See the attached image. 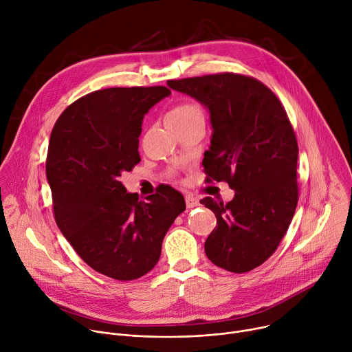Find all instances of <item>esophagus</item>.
<instances>
[{"label": "esophagus", "instance_id": "esophagus-1", "mask_svg": "<svg viewBox=\"0 0 352 352\" xmlns=\"http://www.w3.org/2000/svg\"><path fill=\"white\" fill-rule=\"evenodd\" d=\"M185 204H186V208H188V209H192V208H195V206L199 205V200H197L196 197L188 195V196L185 197Z\"/></svg>", "mask_w": 352, "mask_h": 352}]
</instances>
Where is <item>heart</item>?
I'll return each instance as SVG.
<instances>
[{"label":"heart","mask_w":352,"mask_h":352,"mask_svg":"<svg viewBox=\"0 0 352 352\" xmlns=\"http://www.w3.org/2000/svg\"><path fill=\"white\" fill-rule=\"evenodd\" d=\"M199 120H204L202 110L189 103L179 104L167 114V125L170 126H181Z\"/></svg>","instance_id":"obj_1"}]
</instances>
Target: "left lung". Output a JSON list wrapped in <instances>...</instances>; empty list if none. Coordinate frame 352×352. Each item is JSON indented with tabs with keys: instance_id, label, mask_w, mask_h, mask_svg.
Returning a JSON list of instances; mask_svg holds the SVG:
<instances>
[{
	"instance_id": "obj_1",
	"label": "left lung",
	"mask_w": 352,
	"mask_h": 352,
	"mask_svg": "<svg viewBox=\"0 0 352 352\" xmlns=\"http://www.w3.org/2000/svg\"><path fill=\"white\" fill-rule=\"evenodd\" d=\"M167 85L209 110L206 179L226 181L235 190L228 204L209 196L200 200L217 219L205 252L224 270H254L274 254L298 204V143L287 113L267 86L245 75L226 72Z\"/></svg>"
}]
</instances>
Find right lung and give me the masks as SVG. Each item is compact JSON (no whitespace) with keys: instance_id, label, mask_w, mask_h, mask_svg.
<instances>
[{"instance_id":"add662e5","label":"right lung","mask_w":352,"mask_h":352,"mask_svg":"<svg viewBox=\"0 0 352 352\" xmlns=\"http://www.w3.org/2000/svg\"><path fill=\"white\" fill-rule=\"evenodd\" d=\"M164 86L110 87L72 103L57 120L45 162L54 217L93 270L129 281L152 270L184 196L170 188L139 200L120 177L139 162L143 117L170 96Z\"/></svg>"}]
</instances>
